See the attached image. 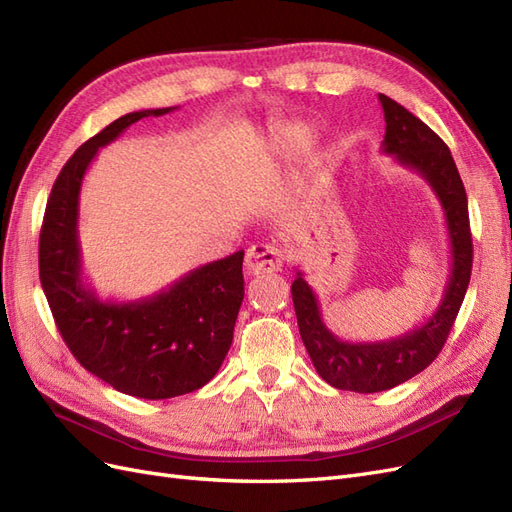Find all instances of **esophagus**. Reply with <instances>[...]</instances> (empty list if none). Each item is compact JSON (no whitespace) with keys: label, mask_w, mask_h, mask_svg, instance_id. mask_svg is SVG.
Segmentation results:
<instances>
[{"label":"esophagus","mask_w":512,"mask_h":512,"mask_svg":"<svg viewBox=\"0 0 512 512\" xmlns=\"http://www.w3.org/2000/svg\"><path fill=\"white\" fill-rule=\"evenodd\" d=\"M284 256L277 247L269 243H256L245 254V273L247 275H262V273H273L282 267Z\"/></svg>","instance_id":"1"}]
</instances>
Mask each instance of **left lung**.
Wrapping results in <instances>:
<instances>
[{
    "label": "left lung",
    "instance_id": "obj_1",
    "mask_svg": "<svg viewBox=\"0 0 512 512\" xmlns=\"http://www.w3.org/2000/svg\"><path fill=\"white\" fill-rule=\"evenodd\" d=\"M378 100L386 121L382 153L421 175L440 200L451 250V273L440 305L423 324L384 342H344L324 324L316 292L297 271L290 292L309 359L324 382L354 393L389 391L429 367L453 329L472 273L468 196L451 149L404 106L384 94Z\"/></svg>",
    "mask_w": 512,
    "mask_h": 512
}]
</instances>
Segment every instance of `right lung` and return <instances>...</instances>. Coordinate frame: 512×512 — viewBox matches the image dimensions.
Instances as JSON below:
<instances>
[{
    "label": "right lung",
    "mask_w": 512,
    "mask_h": 512,
    "mask_svg": "<svg viewBox=\"0 0 512 512\" xmlns=\"http://www.w3.org/2000/svg\"><path fill=\"white\" fill-rule=\"evenodd\" d=\"M175 108L123 115L76 149L53 185L40 232V282L66 346L115 391L141 399L192 393L218 374L245 294L243 250L136 301H102L83 275L79 200L89 164L138 119Z\"/></svg>",
    "instance_id": "add662e5"
}]
</instances>
